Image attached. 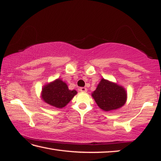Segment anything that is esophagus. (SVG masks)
Instances as JSON below:
<instances>
[{"label":"esophagus","mask_w":161,"mask_h":161,"mask_svg":"<svg viewBox=\"0 0 161 161\" xmlns=\"http://www.w3.org/2000/svg\"><path fill=\"white\" fill-rule=\"evenodd\" d=\"M80 91H81V92H86L87 91V88L85 87H81L80 88Z\"/></svg>","instance_id":"obj_1"}]
</instances>
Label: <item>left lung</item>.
I'll list each match as a JSON object with an SVG mask.
<instances>
[{
    "label": "left lung",
    "instance_id": "obj_1",
    "mask_svg": "<svg viewBox=\"0 0 161 161\" xmlns=\"http://www.w3.org/2000/svg\"><path fill=\"white\" fill-rule=\"evenodd\" d=\"M91 96L99 108L106 112L122 107L127 101V92L122 86L103 78Z\"/></svg>",
    "mask_w": 161,
    "mask_h": 161
}]
</instances>
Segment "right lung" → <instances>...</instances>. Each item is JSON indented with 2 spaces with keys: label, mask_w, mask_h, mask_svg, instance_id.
Listing matches in <instances>:
<instances>
[{
  "label": "right lung",
  "mask_w": 161,
  "mask_h": 161,
  "mask_svg": "<svg viewBox=\"0 0 161 161\" xmlns=\"http://www.w3.org/2000/svg\"><path fill=\"white\" fill-rule=\"evenodd\" d=\"M77 94L75 90L70 91L60 79L45 85L42 91V99L48 104L56 108H63Z\"/></svg>",
  "instance_id": "right-lung-1"
}]
</instances>
